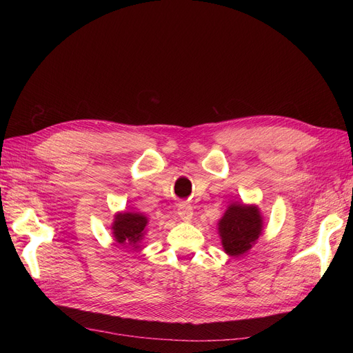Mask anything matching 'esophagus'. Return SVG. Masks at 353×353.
Returning a JSON list of instances; mask_svg holds the SVG:
<instances>
[{"label": "esophagus", "instance_id": "esophagus-1", "mask_svg": "<svg viewBox=\"0 0 353 353\" xmlns=\"http://www.w3.org/2000/svg\"><path fill=\"white\" fill-rule=\"evenodd\" d=\"M177 213H179L180 219L184 220V221H189L193 217V209H192L189 203H180Z\"/></svg>", "mask_w": 353, "mask_h": 353}]
</instances>
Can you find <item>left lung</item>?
<instances>
[{
    "label": "left lung",
    "mask_w": 353,
    "mask_h": 353,
    "mask_svg": "<svg viewBox=\"0 0 353 353\" xmlns=\"http://www.w3.org/2000/svg\"><path fill=\"white\" fill-rule=\"evenodd\" d=\"M221 246L230 257L248 253L263 233V216L256 205L234 201L217 223Z\"/></svg>",
    "instance_id": "obj_1"
}]
</instances>
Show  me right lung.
I'll use <instances>...</instances> for the list:
<instances>
[{"mask_svg":"<svg viewBox=\"0 0 353 353\" xmlns=\"http://www.w3.org/2000/svg\"><path fill=\"white\" fill-rule=\"evenodd\" d=\"M147 216L140 212H117L111 225V233L119 245L139 249L147 233Z\"/></svg>","mask_w":353,"mask_h":353,"instance_id":"1","label":"right lung"}]
</instances>
